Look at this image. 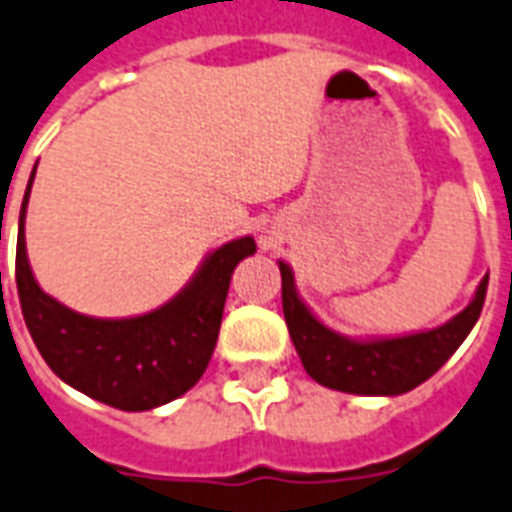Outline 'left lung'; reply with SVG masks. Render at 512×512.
<instances>
[{"label":"left lung","instance_id":"1","mask_svg":"<svg viewBox=\"0 0 512 512\" xmlns=\"http://www.w3.org/2000/svg\"><path fill=\"white\" fill-rule=\"evenodd\" d=\"M282 311L293 337V345L303 361L308 377L329 390L353 395H403L432 377L439 366L453 356L479 319L487 298L489 274L481 280L471 306L455 319L429 332L395 337V340L353 342L329 332L311 316L295 293L293 272L280 261Z\"/></svg>","mask_w":512,"mask_h":512}]
</instances>
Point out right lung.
Here are the masks:
<instances>
[{
    "mask_svg": "<svg viewBox=\"0 0 512 512\" xmlns=\"http://www.w3.org/2000/svg\"><path fill=\"white\" fill-rule=\"evenodd\" d=\"M31 183L20 209L15 282L25 327L49 369L88 398L120 411H149L180 398L204 377L217 345L232 269L256 251L253 238L217 248L183 293L159 311L114 322L91 319L49 298L33 280L23 238Z\"/></svg>",
    "mask_w": 512,
    "mask_h": 512,
    "instance_id": "obj_1",
    "label": "right lung"
}]
</instances>
